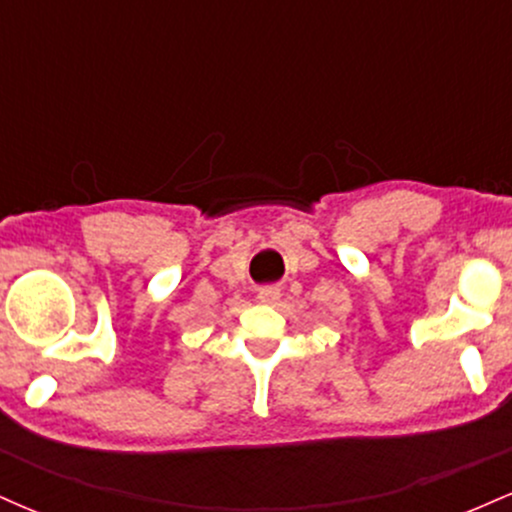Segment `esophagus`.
<instances>
[{
    "instance_id": "esophagus-1",
    "label": "esophagus",
    "mask_w": 512,
    "mask_h": 512,
    "mask_svg": "<svg viewBox=\"0 0 512 512\" xmlns=\"http://www.w3.org/2000/svg\"><path fill=\"white\" fill-rule=\"evenodd\" d=\"M279 289H276V286H262L260 289V293H257V298H260L262 303H276L279 301Z\"/></svg>"
}]
</instances>
